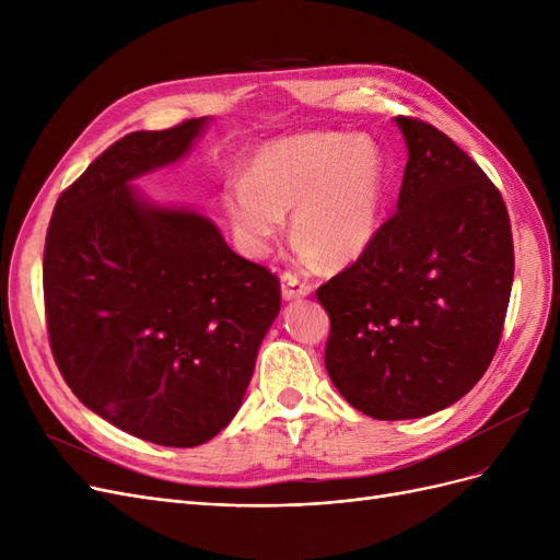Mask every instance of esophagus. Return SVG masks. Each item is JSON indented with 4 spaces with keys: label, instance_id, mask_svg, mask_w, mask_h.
<instances>
[{
    "label": "esophagus",
    "instance_id": "1",
    "mask_svg": "<svg viewBox=\"0 0 560 560\" xmlns=\"http://www.w3.org/2000/svg\"><path fill=\"white\" fill-rule=\"evenodd\" d=\"M280 282H282V296L287 301L308 296L313 292V284L308 280H301L296 273H290V270H287V273H282Z\"/></svg>",
    "mask_w": 560,
    "mask_h": 560
}]
</instances>
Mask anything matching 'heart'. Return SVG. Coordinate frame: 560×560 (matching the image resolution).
I'll use <instances>...</instances> for the list:
<instances>
[{
	"mask_svg": "<svg viewBox=\"0 0 560 560\" xmlns=\"http://www.w3.org/2000/svg\"><path fill=\"white\" fill-rule=\"evenodd\" d=\"M385 198V161L369 138L308 132L278 140L249 161L247 182L226 186L224 208L243 247L259 257L292 212L306 259L343 266L374 241Z\"/></svg>",
	"mask_w": 560,
	"mask_h": 560,
	"instance_id": "heart-1",
	"label": "heart"
}]
</instances>
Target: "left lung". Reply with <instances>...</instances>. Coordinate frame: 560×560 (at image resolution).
Listing matches in <instances>:
<instances>
[{
	"label": "left lung",
	"instance_id": "obj_1",
	"mask_svg": "<svg viewBox=\"0 0 560 560\" xmlns=\"http://www.w3.org/2000/svg\"><path fill=\"white\" fill-rule=\"evenodd\" d=\"M409 161L397 212L358 261L317 287L338 393L376 420L422 418L467 395L500 346L514 282L502 194L446 132L397 116Z\"/></svg>",
	"mask_w": 560,
	"mask_h": 560
}]
</instances>
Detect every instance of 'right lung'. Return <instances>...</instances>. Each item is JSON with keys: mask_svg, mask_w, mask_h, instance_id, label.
Returning <instances> with one entry per match:
<instances>
[{"mask_svg": "<svg viewBox=\"0 0 560 560\" xmlns=\"http://www.w3.org/2000/svg\"><path fill=\"white\" fill-rule=\"evenodd\" d=\"M208 118L116 140L60 194L44 245L48 343L91 411L144 442L191 448L238 411L280 280L210 219L128 186L186 154Z\"/></svg>", "mask_w": 560, "mask_h": 560, "instance_id": "add662e5", "label": "right lung"}]
</instances>
